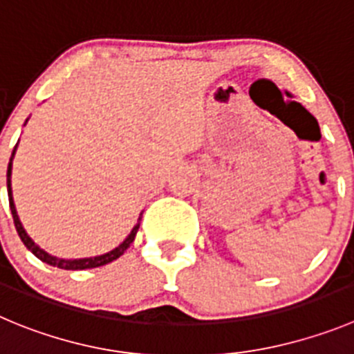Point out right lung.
<instances>
[{
    "label": "right lung",
    "instance_id": "right-lung-1",
    "mask_svg": "<svg viewBox=\"0 0 354 354\" xmlns=\"http://www.w3.org/2000/svg\"><path fill=\"white\" fill-rule=\"evenodd\" d=\"M26 122H28V120H26ZM17 145H15V148H13L12 157H10V162H8V169H6V190H8V203H10V209H12L13 223H15V229H17L19 237H21V241L24 243V246L28 248L29 252H31L32 255L36 257V259L41 260V262L48 263V266H52V267H59V269H66V270L94 269V267L106 266V263L113 262V260H117L118 257L124 255L125 250L131 246L132 241H134V237H136L143 213H141L140 218H138L136 225L132 227L131 234H129V236L125 237V239L122 241V243L118 244L117 248H113V250H111V252H108V253H102V255L87 257V259H69V260L68 259H59V257H54V255H50V253L45 252V250H41V248H39L38 244H36L35 241H32L31 237L28 236V232H26V229L22 227V223H21V218H19L17 209H15V203H13V196H12V162H13V157H15V150H17Z\"/></svg>",
    "mask_w": 354,
    "mask_h": 354
}]
</instances>
